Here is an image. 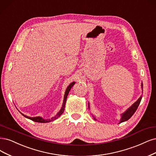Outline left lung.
I'll return each mask as SVG.
<instances>
[{"label":"left lung","instance_id":"8db88e82","mask_svg":"<svg viewBox=\"0 0 156 156\" xmlns=\"http://www.w3.org/2000/svg\"><path fill=\"white\" fill-rule=\"evenodd\" d=\"M143 83H141V88L143 89ZM141 99H142V96H141L140 98H139V99H138V100H137V101L136 102H135V103H134L129 108H128L124 113H123V114H121V119H120V122H119V123H121V122H125V121H127V120H128L130 119V118L133 115V114L134 113L136 112V111L137 110V108H138V106H139V104H140V102H141ZM90 105H88V108H89V109H90V106H89ZM94 119H95V120H96V119H95V117H94Z\"/></svg>","mask_w":156,"mask_h":156}]
</instances>
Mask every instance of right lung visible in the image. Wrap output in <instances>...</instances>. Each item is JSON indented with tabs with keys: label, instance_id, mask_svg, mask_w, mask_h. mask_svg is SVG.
<instances>
[{
	"label": "right lung",
	"instance_id": "obj_1",
	"mask_svg": "<svg viewBox=\"0 0 156 156\" xmlns=\"http://www.w3.org/2000/svg\"><path fill=\"white\" fill-rule=\"evenodd\" d=\"M75 83H76V82H73L72 83L70 84H69L68 87H67L66 90V92H65V94H64V101H63V103H62V108L61 109V110L58 112L57 115H55L54 117H53L51 118V119H44L43 118H42L41 117H28L27 115H24L23 114H22V113L20 112V114H22L23 115H24L25 117L28 118V119H31V121H35V122H50V121H54L55 119H57V118L58 117H60L61 115L62 114L63 112H64V107H65V105H66V99H67V96L69 94V90H71L72 87H73V86L75 84Z\"/></svg>",
	"mask_w": 156,
	"mask_h": 156
}]
</instances>
